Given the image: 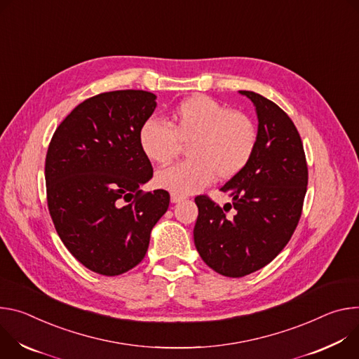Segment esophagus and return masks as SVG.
Masks as SVG:
<instances>
[{"label": "esophagus", "mask_w": 359, "mask_h": 359, "mask_svg": "<svg viewBox=\"0 0 359 359\" xmlns=\"http://www.w3.org/2000/svg\"><path fill=\"white\" fill-rule=\"evenodd\" d=\"M184 198H185V196L178 195V194H174V192H172V194H171V203H174V204H175V203H180V201H182V200H184Z\"/></svg>", "instance_id": "1"}]
</instances>
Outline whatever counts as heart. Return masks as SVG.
I'll return each mask as SVG.
<instances>
[{"label": "heart", "mask_w": 359, "mask_h": 359, "mask_svg": "<svg viewBox=\"0 0 359 359\" xmlns=\"http://www.w3.org/2000/svg\"><path fill=\"white\" fill-rule=\"evenodd\" d=\"M257 144L258 130L250 115L231 111L205 95L182 101L172 111L168 126L148 121L140 134L142 152L161 165L171 163L182 147H189L188 161L155 175L159 187L178 195L200 191L215 177L233 178L248 165Z\"/></svg>", "instance_id": "b5f03b06"}]
</instances>
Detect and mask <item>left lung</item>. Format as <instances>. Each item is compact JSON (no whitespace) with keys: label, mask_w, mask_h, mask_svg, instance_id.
Segmentation results:
<instances>
[{"label":"left lung","mask_w":359,"mask_h":359,"mask_svg":"<svg viewBox=\"0 0 359 359\" xmlns=\"http://www.w3.org/2000/svg\"><path fill=\"white\" fill-rule=\"evenodd\" d=\"M240 93L257 109V149L248 165L221 187L232 204L221 208L208 195L195 196L196 251L229 278L261 269L284 250L299 222L308 185L304 145L292 119L271 100ZM231 209L233 216L227 215Z\"/></svg>","instance_id":"obj_1"}]
</instances>
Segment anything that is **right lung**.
<instances>
[{"instance_id":"1","label":"right lung","mask_w":359,"mask_h":359,"mask_svg":"<svg viewBox=\"0 0 359 359\" xmlns=\"http://www.w3.org/2000/svg\"><path fill=\"white\" fill-rule=\"evenodd\" d=\"M155 98L142 90L94 95L67 115L48 145L47 203L57 233L101 275H121L144 259L170 205L168 191L140 189L152 178L140 134Z\"/></svg>"}]
</instances>
